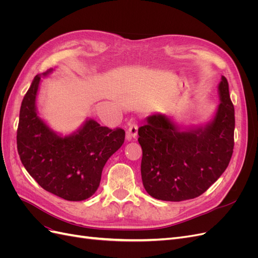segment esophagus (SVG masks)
Returning a JSON list of instances; mask_svg holds the SVG:
<instances>
[{"instance_id": "34e87169", "label": "esophagus", "mask_w": 258, "mask_h": 258, "mask_svg": "<svg viewBox=\"0 0 258 258\" xmlns=\"http://www.w3.org/2000/svg\"><path fill=\"white\" fill-rule=\"evenodd\" d=\"M138 137V124L137 123H132L129 126V129L127 130L126 134V139L128 141H131V140H135Z\"/></svg>"}]
</instances>
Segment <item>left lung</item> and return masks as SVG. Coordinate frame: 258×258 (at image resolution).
Returning <instances> with one entry per match:
<instances>
[{"mask_svg":"<svg viewBox=\"0 0 258 258\" xmlns=\"http://www.w3.org/2000/svg\"><path fill=\"white\" fill-rule=\"evenodd\" d=\"M217 91L221 102L205 123L182 126L167 114L154 113L139 129L142 182L153 198H196L228 167L233 152L235 108L225 76Z\"/></svg>","mask_w":258,"mask_h":258,"instance_id":"1","label":"left lung"}]
</instances>
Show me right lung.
Instances as JSON below:
<instances>
[{"mask_svg":"<svg viewBox=\"0 0 258 258\" xmlns=\"http://www.w3.org/2000/svg\"><path fill=\"white\" fill-rule=\"evenodd\" d=\"M52 71L36 75L22 100L18 154L28 173L45 190L82 201L97 191L104 165L124 141V130L102 127L89 117L69 135L51 129L38 113L36 101L42 79Z\"/></svg>","mask_w":258,"mask_h":258,"instance_id":"obj_1","label":"right lung"}]
</instances>
